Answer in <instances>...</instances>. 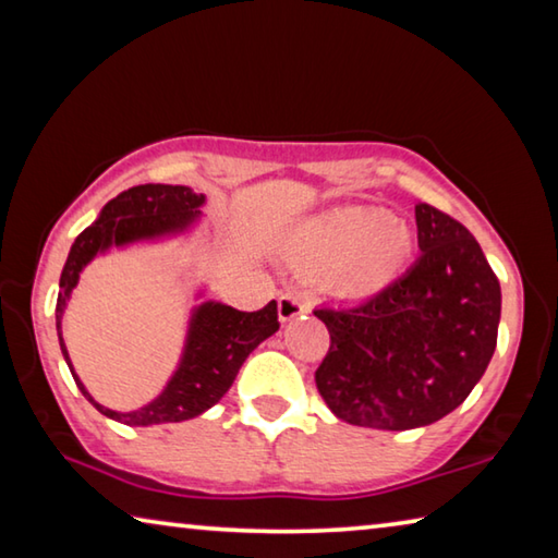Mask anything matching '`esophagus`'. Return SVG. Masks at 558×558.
Returning <instances> with one entry per match:
<instances>
[{
	"label": "esophagus",
	"mask_w": 558,
	"mask_h": 558,
	"mask_svg": "<svg viewBox=\"0 0 558 558\" xmlns=\"http://www.w3.org/2000/svg\"><path fill=\"white\" fill-rule=\"evenodd\" d=\"M302 313H307V302L298 292H282L280 300H278V315L282 323H288V319L298 317Z\"/></svg>",
	"instance_id": "1"
}]
</instances>
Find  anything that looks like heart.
I'll return each instance as SVG.
<instances>
[{
	"label": "heart",
	"mask_w": 558,
	"mask_h": 558,
	"mask_svg": "<svg viewBox=\"0 0 558 558\" xmlns=\"http://www.w3.org/2000/svg\"><path fill=\"white\" fill-rule=\"evenodd\" d=\"M413 251V235L384 209H339L310 221L295 243V256L327 270L339 262V288L369 295L391 282Z\"/></svg>",
	"instance_id": "heart-1"
}]
</instances>
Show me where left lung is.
Returning a JSON list of instances; mask_svg holds the SVG:
<instances>
[{
    "label": "left lung",
    "instance_id": "obj_1",
    "mask_svg": "<svg viewBox=\"0 0 558 558\" xmlns=\"http://www.w3.org/2000/svg\"><path fill=\"white\" fill-rule=\"evenodd\" d=\"M418 260L352 307H319L329 349L315 372L337 418L411 430L456 411L485 374L497 344L499 280L460 221L415 206Z\"/></svg>",
    "mask_w": 558,
    "mask_h": 558
}]
</instances>
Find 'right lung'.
Segmentation results:
<instances>
[{
    "label": "right lung",
    "mask_w": 558,
    "mask_h": 558,
    "mask_svg": "<svg viewBox=\"0 0 558 558\" xmlns=\"http://www.w3.org/2000/svg\"><path fill=\"white\" fill-rule=\"evenodd\" d=\"M204 204V194H194L189 186L172 184H140L128 192L110 199L98 216L96 223H90L86 231L78 233V239L71 245L69 260H65L59 300H56V327H59L61 352L69 362L75 384L83 396L108 415V418L125 423V426H155V423H179L189 421L194 415L211 409L221 401V396L231 389V384L239 374L253 349L263 339L278 332V305L270 300L266 307L256 313H241L221 302H204L196 310L189 339L179 369L167 384V389L157 396L153 403L143 405L137 411H110L106 405L93 401L86 386L75 376L69 352H65L61 337V315L69 300L71 290L78 282L81 270L88 266V260L110 245H122L140 239H155V235L182 231L199 216V206Z\"/></svg>",
    "instance_id": "1"
}]
</instances>
